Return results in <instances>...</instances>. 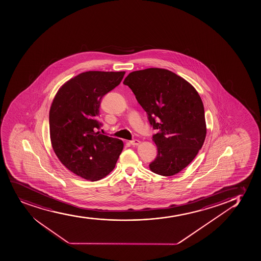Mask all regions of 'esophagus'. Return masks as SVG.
Returning <instances> with one entry per match:
<instances>
[{
  "label": "esophagus",
  "instance_id": "esophagus-1",
  "mask_svg": "<svg viewBox=\"0 0 261 261\" xmlns=\"http://www.w3.org/2000/svg\"><path fill=\"white\" fill-rule=\"evenodd\" d=\"M130 144H131L132 146H138V145H140V141L138 140H133L130 141Z\"/></svg>",
  "mask_w": 261,
  "mask_h": 261
}]
</instances>
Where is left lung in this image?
Returning a JSON list of instances; mask_svg holds the SVG:
<instances>
[{
	"mask_svg": "<svg viewBox=\"0 0 261 261\" xmlns=\"http://www.w3.org/2000/svg\"><path fill=\"white\" fill-rule=\"evenodd\" d=\"M123 84L132 90L152 128L159 130L152 136L158 154L150 170L166 177L178 173L195 159L206 137L199 94L185 79L160 68L129 73Z\"/></svg>",
	"mask_w": 261,
	"mask_h": 261,
	"instance_id": "obj_1",
	"label": "left lung"
}]
</instances>
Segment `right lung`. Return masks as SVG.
<instances>
[{"label": "right lung", "instance_id": "obj_1", "mask_svg": "<svg viewBox=\"0 0 261 261\" xmlns=\"http://www.w3.org/2000/svg\"><path fill=\"white\" fill-rule=\"evenodd\" d=\"M125 71H86L62 85L50 112V137L60 162L79 177L98 181L115 167L122 140L95 132L101 99L121 84Z\"/></svg>", "mask_w": 261, "mask_h": 261}]
</instances>
